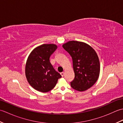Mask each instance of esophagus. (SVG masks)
I'll use <instances>...</instances> for the list:
<instances>
[{
    "mask_svg": "<svg viewBox=\"0 0 123 123\" xmlns=\"http://www.w3.org/2000/svg\"><path fill=\"white\" fill-rule=\"evenodd\" d=\"M60 74H61V75H62V77H63L64 76V72H62L60 73Z\"/></svg>",
    "mask_w": 123,
    "mask_h": 123,
    "instance_id": "esophagus-1",
    "label": "esophagus"
}]
</instances>
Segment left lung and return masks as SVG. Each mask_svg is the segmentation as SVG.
<instances>
[{
    "label": "left lung",
    "instance_id": "8db88e82",
    "mask_svg": "<svg viewBox=\"0 0 123 123\" xmlns=\"http://www.w3.org/2000/svg\"><path fill=\"white\" fill-rule=\"evenodd\" d=\"M71 55L74 78L71 87L83 91L95 84L100 73V63L95 51L87 44L78 41H69L62 45Z\"/></svg>",
    "mask_w": 123,
    "mask_h": 123
}]
</instances>
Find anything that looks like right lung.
Instances as JSON below:
<instances>
[{
    "instance_id": "1",
    "label": "right lung",
    "mask_w": 123,
    "mask_h": 123,
    "mask_svg": "<svg viewBox=\"0 0 123 123\" xmlns=\"http://www.w3.org/2000/svg\"><path fill=\"white\" fill-rule=\"evenodd\" d=\"M56 49L55 44H43L34 49L28 57L26 77L30 85L36 90L48 92L62 77L49 62V57Z\"/></svg>"
}]
</instances>
